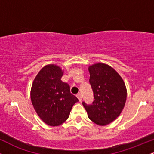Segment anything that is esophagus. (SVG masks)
<instances>
[{
  "instance_id": "obj_1",
  "label": "esophagus",
  "mask_w": 154,
  "mask_h": 154,
  "mask_svg": "<svg viewBox=\"0 0 154 154\" xmlns=\"http://www.w3.org/2000/svg\"><path fill=\"white\" fill-rule=\"evenodd\" d=\"M77 98H78V100H79V101H82V95L81 94H77Z\"/></svg>"
}]
</instances>
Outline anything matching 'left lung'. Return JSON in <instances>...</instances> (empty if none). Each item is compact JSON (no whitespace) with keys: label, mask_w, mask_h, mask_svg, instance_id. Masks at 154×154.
Returning <instances> with one entry per match:
<instances>
[{"label":"left lung","mask_w":154,"mask_h":154,"mask_svg":"<svg viewBox=\"0 0 154 154\" xmlns=\"http://www.w3.org/2000/svg\"><path fill=\"white\" fill-rule=\"evenodd\" d=\"M90 83L94 95L91 105H82L89 119L103 126L114 121L121 114L127 100V88L117 72L109 65L98 63L88 67Z\"/></svg>","instance_id":"1"}]
</instances>
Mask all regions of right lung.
<instances>
[{
    "label": "right lung",
    "instance_id": "1",
    "mask_svg": "<svg viewBox=\"0 0 154 154\" xmlns=\"http://www.w3.org/2000/svg\"><path fill=\"white\" fill-rule=\"evenodd\" d=\"M63 71L57 65L48 64L38 72L32 85L30 98L35 111L45 124L59 126L69 118L78 101L69 85L61 80Z\"/></svg>",
    "mask_w": 154,
    "mask_h": 154
}]
</instances>
